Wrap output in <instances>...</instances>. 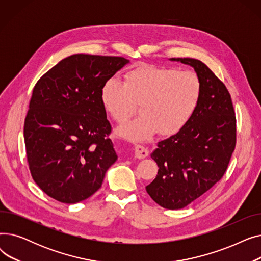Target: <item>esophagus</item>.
Here are the masks:
<instances>
[{"label":"esophagus","mask_w":261,"mask_h":261,"mask_svg":"<svg viewBox=\"0 0 261 261\" xmlns=\"http://www.w3.org/2000/svg\"><path fill=\"white\" fill-rule=\"evenodd\" d=\"M147 155H148V150L145 147H143L141 145L135 146V148H134V158L141 160V159H145Z\"/></svg>","instance_id":"1"}]
</instances>
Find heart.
Listing matches in <instances>:
<instances>
[{
  "mask_svg": "<svg viewBox=\"0 0 261 261\" xmlns=\"http://www.w3.org/2000/svg\"><path fill=\"white\" fill-rule=\"evenodd\" d=\"M202 82L194 72L174 67L143 65L126 73L123 84L110 78L100 100L115 121H126L140 103L141 114L117 129L129 141H145L156 133L173 135L185 128L202 99Z\"/></svg>",
  "mask_w": 261,
  "mask_h": 261,
  "instance_id": "b5f03b06",
  "label": "heart"
}]
</instances>
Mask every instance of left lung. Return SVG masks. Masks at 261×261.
<instances>
[{
  "instance_id": "obj_1",
  "label": "left lung",
  "mask_w": 261,
  "mask_h": 261,
  "mask_svg": "<svg viewBox=\"0 0 261 261\" xmlns=\"http://www.w3.org/2000/svg\"><path fill=\"white\" fill-rule=\"evenodd\" d=\"M169 60L194 67L202 99L185 128L158 143L151 158L159 171L146 190L162 207L180 210L221 180L236 145V116L226 87L202 61Z\"/></svg>"
}]
</instances>
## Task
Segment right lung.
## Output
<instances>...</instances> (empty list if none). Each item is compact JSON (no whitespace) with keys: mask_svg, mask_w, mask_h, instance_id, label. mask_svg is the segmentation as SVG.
I'll list each match as a JSON object with an SVG mask.
<instances>
[{"mask_svg":"<svg viewBox=\"0 0 261 261\" xmlns=\"http://www.w3.org/2000/svg\"><path fill=\"white\" fill-rule=\"evenodd\" d=\"M128 63L122 57L76 54L36 84L24 141L33 179L50 198L66 204L88 199L116 162L100 91Z\"/></svg>","mask_w":261,"mask_h":261,"instance_id":"obj_1","label":"right lung"}]
</instances>
